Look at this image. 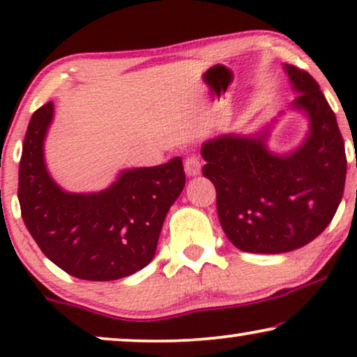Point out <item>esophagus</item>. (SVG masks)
<instances>
[{"instance_id":"esophagus-1","label":"esophagus","mask_w":357,"mask_h":357,"mask_svg":"<svg viewBox=\"0 0 357 357\" xmlns=\"http://www.w3.org/2000/svg\"><path fill=\"white\" fill-rule=\"evenodd\" d=\"M202 172V162H199V159L197 155H188L187 159H185V174L188 175V177H197Z\"/></svg>"}]
</instances>
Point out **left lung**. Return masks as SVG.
Masks as SVG:
<instances>
[{
	"mask_svg": "<svg viewBox=\"0 0 357 357\" xmlns=\"http://www.w3.org/2000/svg\"><path fill=\"white\" fill-rule=\"evenodd\" d=\"M284 71L299 94L291 110L309 120L297 148L270 149L278 119L255 133H222L202 144L219 222L242 252L271 255L307 245L331 222L343 197L346 154L333 110L309 73L292 65Z\"/></svg>",
	"mask_w": 357,
	"mask_h": 357,
	"instance_id": "obj_1",
	"label": "left lung"
}]
</instances>
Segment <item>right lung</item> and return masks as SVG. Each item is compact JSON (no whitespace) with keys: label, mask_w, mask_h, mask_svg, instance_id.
<instances>
[{"label":"right lung","mask_w":357,"mask_h":357,"mask_svg":"<svg viewBox=\"0 0 357 357\" xmlns=\"http://www.w3.org/2000/svg\"><path fill=\"white\" fill-rule=\"evenodd\" d=\"M53 114L47 102L32 115L22 146L17 198L27 231L48 260L79 280L114 281L143 270L185 187L182 158L120 170L100 192H66L45 162Z\"/></svg>","instance_id":"obj_1"}]
</instances>
